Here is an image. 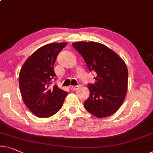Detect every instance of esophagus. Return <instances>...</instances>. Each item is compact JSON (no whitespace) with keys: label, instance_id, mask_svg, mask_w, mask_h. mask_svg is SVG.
Masks as SVG:
<instances>
[{"label":"esophagus","instance_id":"34e87169","mask_svg":"<svg viewBox=\"0 0 153 153\" xmlns=\"http://www.w3.org/2000/svg\"><path fill=\"white\" fill-rule=\"evenodd\" d=\"M79 87V86H70L69 88H70V90L74 91H76L78 89Z\"/></svg>","mask_w":153,"mask_h":153}]
</instances>
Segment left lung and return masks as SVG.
<instances>
[{"label":"left lung","instance_id":"left-lung-1","mask_svg":"<svg viewBox=\"0 0 153 153\" xmlns=\"http://www.w3.org/2000/svg\"><path fill=\"white\" fill-rule=\"evenodd\" d=\"M85 60L89 71H94V84H88L89 97L84 102L86 110L95 117H106L122 105L128 88L126 63L106 45L95 42L72 44Z\"/></svg>","mask_w":153,"mask_h":153}]
</instances>
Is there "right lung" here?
<instances>
[{
	"label": "right lung",
	"instance_id": "obj_1",
	"mask_svg": "<svg viewBox=\"0 0 153 153\" xmlns=\"http://www.w3.org/2000/svg\"><path fill=\"white\" fill-rule=\"evenodd\" d=\"M67 42L45 45L27 59L19 74V86L24 103L33 115L47 118L62 106L67 92L54 85L49 88L56 76L53 65L57 56Z\"/></svg>",
	"mask_w": 153,
	"mask_h": 153
}]
</instances>
